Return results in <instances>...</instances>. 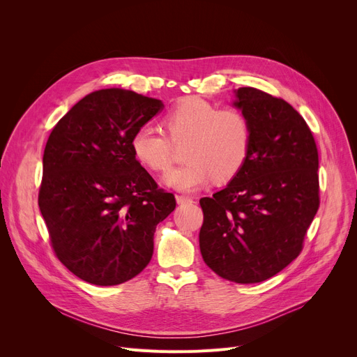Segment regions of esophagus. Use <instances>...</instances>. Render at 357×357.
Returning a JSON list of instances; mask_svg holds the SVG:
<instances>
[{"instance_id": "obj_1", "label": "esophagus", "mask_w": 357, "mask_h": 357, "mask_svg": "<svg viewBox=\"0 0 357 357\" xmlns=\"http://www.w3.org/2000/svg\"><path fill=\"white\" fill-rule=\"evenodd\" d=\"M176 201H178V204H190V202H194L192 198L185 197V195H176Z\"/></svg>"}]
</instances>
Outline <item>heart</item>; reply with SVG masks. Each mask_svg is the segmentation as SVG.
I'll return each mask as SVG.
<instances>
[{
    "instance_id": "heart-1",
    "label": "heart",
    "mask_w": 357,
    "mask_h": 357,
    "mask_svg": "<svg viewBox=\"0 0 357 357\" xmlns=\"http://www.w3.org/2000/svg\"><path fill=\"white\" fill-rule=\"evenodd\" d=\"M165 130L144 124L131 137L136 159L153 172L172 165L175 146H183L188 160L165 176L181 192H194L214 178L226 182L246 165L253 143V126L245 111L220 108L198 97L185 98L166 112Z\"/></svg>"
}]
</instances>
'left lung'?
Returning a JSON list of instances; mask_svg holds the SVG:
<instances>
[{"instance_id": "1", "label": "left lung", "mask_w": 357, "mask_h": 357, "mask_svg": "<svg viewBox=\"0 0 357 357\" xmlns=\"http://www.w3.org/2000/svg\"><path fill=\"white\" fill-rule=\"evenodd\" d=\"M234 102L253 126L250 155L226 188L199 205V249L207 266L237 284H256L287 268L304 248L320 207L318 150L303 116L257 88Z\"/></svg>"}]
</instances>
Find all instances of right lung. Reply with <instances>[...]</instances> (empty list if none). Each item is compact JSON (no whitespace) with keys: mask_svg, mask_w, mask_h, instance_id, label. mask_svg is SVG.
I'll list each match as a JSON object with an SVG mask.
<instances>
[{"mask_svg":"<svg viewBox=\"0 0 357 357\" xmlns=\"http://www.w3.org/2000/svg\"><path fill=\"white\" fill-rule=\"evenodd\" d=\"M162 107L133 91H93L47 139L39 208L56 257L88 284L139 275L152 259L156 226L176 207L131 150L135 131Z\"/></svg>","mask_w":357,"mask_h":357,"instance_id":"right-lung-1","label":"right lung"}]
</instances>
